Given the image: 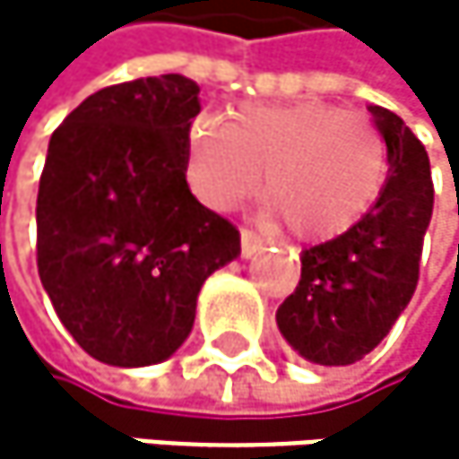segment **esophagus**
Here are the masks:
<instances>
[{"mask_svg": "<svg viewBox=\"0 0 459 459\" xmlns=\"http://www.w3.org/2000/svg\"><path fill=\"white\" fill-rule=\"evenodd\" d=\"M258 250H264V239L253 231H242V255L245 258H253Z\"/></svg>", "mask_w": 459, "mask_h": 459, "instance_id": "34e87169", "label": "esophagus"}]
</instances>
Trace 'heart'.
Wrapping results in <instances>:
<instances>
[{
  "label": "heart",
  "mask_w": 459,
  "mask_h": 459,
  "mask_svg": "<svg viewBox=\"0 0 459 459\" xmlns=\"http://www.w3.org/2000/svg\"><path fill=\"white\" fill-rule=\"evenodd\" d=\"M261 169V214L283 217L299 239H327L375 206L385 143L366 117L325 101L247 104L231 115V126L214 115L192 120L184 176L206 209H231Z\"/></svg>",
  "instance_id": "heart-1"
}]
</instances>
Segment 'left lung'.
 Segmentation results:
<instances>
[{
  "instance_id": "1",
  "label": "left lung",
  "mask_w": 459,
  "mask_h": 459,
  "mask_svg": "<svg viewBox=\"0 0 459 459\" xmlns=\"http://www.w3.org/2000/svg\"><path fill=\"white\" fill-rule=\"evenodd\" d=\"M368 112L385 140L388 178L352 228L303 250L299 283L275 314L286 344L319 366H350L388 336L416 291L432 220L424 145L391 109L372 104Z\"/></svg>"
}]
</instances>
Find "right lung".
I'll return each instance as SVG.
<instances>
[{
  "label": "right lung",
  "mask_w": 459,
  "mask_h": 459,
  "mask_svg": "<svg viewBox=\"0 0 459 459\" xmlns=\"http://www.w3.org/2000/svg\"><path fill=\"white\" fill-rule=\"evenodd\" d=\"M201 87L162 74L87 96L51 134L38 189V273L74 342L101 363L168 360L237 228L184 176Z\"/></svg>",
  "instance_id": "obj_1"
}]
</instances>
